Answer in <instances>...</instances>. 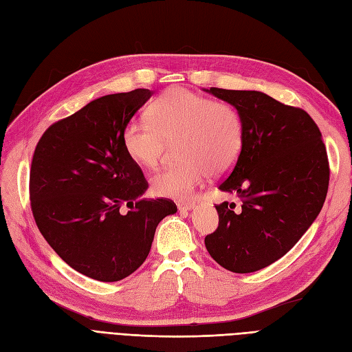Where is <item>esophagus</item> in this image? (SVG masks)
<instances>
[{
    "label": "esophagus",
    "mask_w": 352,
    "mask_h": 352,
    "mask_svg": "<svg viewBox=\"0 0 352 352\" xmlns=\"http://www.w3.org/2000/svg\"><path fill=\"white\" fill-rule=\"evenodd\" d=\"M177 208L178 210H191L196 208V201H178Z\"/></svg>",
    "instance_id": "1"
}]
</instances>
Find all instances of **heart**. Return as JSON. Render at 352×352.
Wrapping results in <instances>:
<instances>
[{
    "instance_id": "obj_1",
    "label": "heart",
    "mask_w": 352,
    "mask_h": 352,
    "mask_svg": "<svg viewBox=\"0 0 352 352\" xmlns=\"http://www.w3.org/2000/svg\"><path fill=\"white\" fill-rule=\"evenodd\" d=\"M243 135V120L232 105L186 87H173L153 102L149 121L127 122L122 144L134 162L155 168L166 142L178 139V156L183 161L157 171L151 186L156 196L187 200L209 173L221 175L235 165Z\"/></svg>"
}]
</instances>
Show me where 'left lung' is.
I'll use <instances>...</instances> for the list:
<instances>
[{
  "label": "left lung",
  "mask_w": 352,
  "mask_h": 352,
  "mask_svg": "<svg viewBox=\"0 0 352 352\" xmlns=\"http://www.w3.org/2000/svg\"><path fill=\"white\" fill-rule=\"evenodd\" d=\"M243 120L241 153L219 190L241 206L217 205L219 226L205 244L214 262L250 274L285 256L320 213L329 162L319 127L307 112L257 90L205 89Z\"/></svg>",
  "instance_id": "left-lung-1"
}]
</instances>
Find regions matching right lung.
I'll return each mask as SVG.
<instances>
[{"label": "right lung", "instance_id": "obj_1", "mask_svg": "<svg viewBox=\"0 0 352 352\" xmlns=\"http://www.w3.org/2000/svg\"><path fill=\"white\" fill-rule=\"evenodd\" d=\"M152 95L135 89L89 102L52 124L33 153L30 205L41 234L67 265L100 282L138 270L157 223L177 212L169 199H142L149 186L122 144L124 127Z\"/></svg>", "mask_w": 352, "mask_h": 352}]
</instances>
